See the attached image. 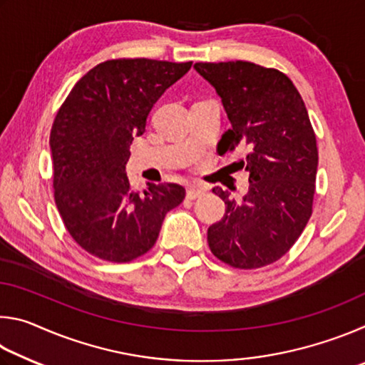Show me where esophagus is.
<instances>
[{
    "label": "esophagus",
    "mask_w": 365,
    "mask_h": 365,
    "mask_svg": "<svg viewBox=\"0 0 365 365\" xmlns=\"http://www.w3.org/2000/svg\"><path fill=\"white\" fill-rule=\"evenodd\" d=\"M205 195V188L197 187V185H193V187H190L187 190V197L188 200H196V197H201Z\"/></svg>",
    "instance_id": "esophagus-1"
}]
</instances>
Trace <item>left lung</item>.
<instances>
[{
    "instance_id": "obj_1",
    "label": "left lung",
    "mask_w": 365,
    "mask_h": 365,
    "mask_svg": "<svg viewBox=\"0 0 365 365\" xmlns=\"http://www.w3.org/2000/svg\"><path fill=\"white\" fill-rule=\"evenodd\" d=\"M211 83L232 128L217 150L248 148L250 188L242 200L214 188L225 202L222 220L207 228L212 255L235 269L279 261L296 243L312 214L319 164L316 133L292 80L248 61L196 63Z\"/></svg>"
}]
</instances>
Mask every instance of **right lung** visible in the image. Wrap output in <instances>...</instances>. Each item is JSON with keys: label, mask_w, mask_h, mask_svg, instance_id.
Returning <instances> with one entry per match:
<instances>
[{"label": "right lung", "mask_w": 365, "mask_h": 365, "mask_svg": "<svg viewBox=\"0 0 365 365\" xmlns=\"http://www.w3.org/2000/svg\"><path fill=\"white\" fill-rule=\"evenodd\" d=\"M191 63L110 59L73 85L53 122L54 201L78 246L109 262H130L156 243L163 220L185 197L177 183L133 191L125 174L148 114Z\"/></svg>", "instance_id": "1"}]
</instances>
